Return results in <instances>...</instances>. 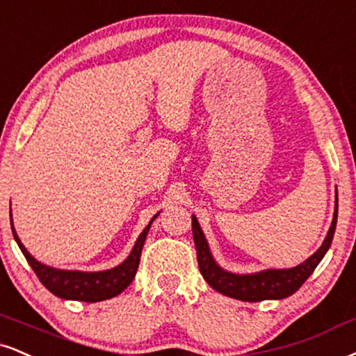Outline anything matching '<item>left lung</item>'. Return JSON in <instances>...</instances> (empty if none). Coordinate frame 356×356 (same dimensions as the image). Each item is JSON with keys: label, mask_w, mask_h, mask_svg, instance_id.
Listing matches in <instances>:
<instances>
[{"label": "left lung", "mask_w": 356, "mask_h": 356, "mask_svg": "<svg viewBox=\"0 0 356 356\" xmlns=\"http://www.w3.org/2000/svg\"><path fill=\"white\" fill-rule=\"evenodd\" d=\"M338 216V197L335 205V216H333L332 227H330L327 238L322 247L315 252L310 259L298 265V267L289 268V270H265L260 273H252V275H235L229 273L213 262L211 252H209L207 241H205L202 229L195 217H192V234H194V242L197 248V262L202 277L205 278L212 289L217 292L227 295V297L237 298L243 302H260V300H280V298L290 297L297 292L300 286L305 284L308 277L314 273L316 265L327 254L332 245L333 234L337 227Z\"/></svg>", "instance_id": "1"}]
</instances>
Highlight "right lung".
Wrapping results in <instances>:
<instances>
[{
  "mask_svg": "<svg viewBox=\"0 0 356 356\" xmlns=\"http://www.w3.org/2000/svg\"><path fill=\"white\" fill-rule=\"evenodd\" d=\"M154 219H156V217H154ZM152 220L149 222L147 227H145L144 232L139 235L131 255L127 257L119 267L111 268V270L91 273L56 270V268H51L48 265H42L29 254L26 248H24V245L18 238V235L15 232V227H11V229L21 252L26 257L28 264L31 265L36 277L40 278L41 284L44 285L51 293H54L56 297L59 298H66V300L101 302L106 300V298H113L115 295H119L126 286H129L132 280H134L137 267H139L140 252H143L145 237H147Z\"/></svg>",
  "mask_w": 356,
  "mask_h": 356,
  "instance_id": "obj_1",
  "label": "right lung"
}]
</instances>
